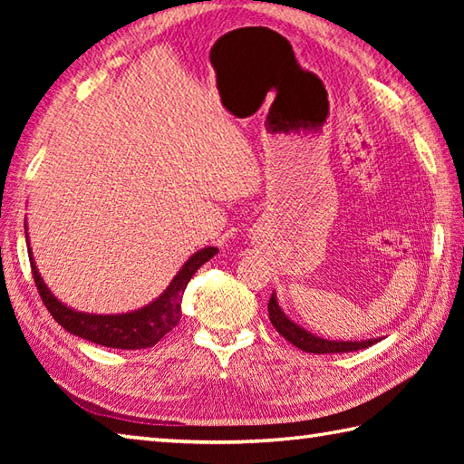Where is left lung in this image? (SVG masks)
I'll return each instance as SVG.
<instances>
[{
	"mask_svg": "<svg viewBox=\"0 0 464 464\" xmlns=\"http://www.w3.org/2000/svg\"><path fill=\"white\" fill-rule=\"evenodd\" d=\"M269 319L273 323V327L277 329L279 334H283L285 339L293 343L295 347L301 351H307L313 354H323V353H351V351H359V349H367L371 344L377 343L379 339H371V341H327L321 337H314L309 331L301 329L299 324H295L285 317V313L277 304V299H275V293L269 299Z\"/></svg>",
	"mask_w": 464,
	"mask_h": 464,
	"instance_id": "obj_1",
	"label": "left lung"
}]
</instances>
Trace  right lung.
<instances>
[{
  "label": "right lung",
  "mask_w": 464,
  "mask_h": 464,
  "mask_svg": "<svg viewBox=\"0 0 464 464\" xmlns=\"http://www.w3.org/2000/svg\"><path fill=\"white\" fill-rule=\"evenodd\" d=\"M217 247H205L197 251L193 257L187 261L181 271L175 275L169 287L163 291L161 297H157L147 307L125 313V314H87L65 307L59 303L52 291L45 287L42 275L37 273L34 257L29 259L32 263V273L39 297H42L47 311L52 317L62 324L69 333L77 334V337L92 341L95 344H103V347L113 349H147L160 343L167 333L173 331L181 319V301L183 293L187 289V283L191 281L195 271L201 267L203 263L209 261L213 255H217ZM32 253V249H29Z\"/></svg>",
  "instance_id": "1"
}]
</instances>
